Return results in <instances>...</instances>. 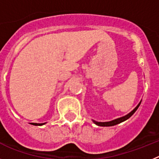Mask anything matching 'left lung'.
Wrapping results in <instances>:
<instances>
[{
  "label": "left lung",
  "mask_w": 159,
  "mask_h": 159,
  "mask_svg": "<svg viewBox=\"0 0 159 159\" xmlns=\"http://www.w3.org/2000/svg\"><path fill=\"white\" fill-rule=\"evenodd\" d=\"M141 102H142V101H140V102L138 104V106H136V107H135V108L132 110V111H130L129 114H127L126 115L123 116V117L116 118V119L112 120V121H94V120H93V122L94 124H96L97 125H99V126H113V125H117V124L121 123V122H122V121H125V120H127L128 118H130L131 116L134 114L135 111L138 110V108H139V106H140Z\"/></svg>",
  "instance_id": "1"
}]
</instances>
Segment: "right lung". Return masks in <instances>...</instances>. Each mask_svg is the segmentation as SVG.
<instances>
[{"label": "right lung", "instance_id": "add662e5", "mask_svg": "<svg viewBox=\"0 0 159 159\" xmlns=\"http://www.w3.org/2000/svg\"><path fill=\"white\" fill-rule=\"evenodd\" d=\"M45 123H46V122H45V123H31V124L34 125H45Z\"/></svg>", "mask_w": 159, "mask_h": 159}]
</instances>
